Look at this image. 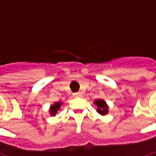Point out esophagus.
I'll return each instance as SVG.
<instances>
[{"label":"esophagus","mask_w":156,"mask_h":156,"mask_svg":"<svg viewBox=\"0 0 156 156\" xmlns=\"http://www.w3.org/2000/svg\"><path fill=\"white\" fill-rule=\"evenodd\" d=\"M73 96H74V97H81L82 94L81 93H74V94H73Z\"/></svg>","instance_id":"esophagus-1"}]
</instances>
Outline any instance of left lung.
<instances>
[{
  "label": "left lung",
  "instance_id": "obj_1",
  "mask_svg": "<svg viewBox=\"0 0 156 156\" xmlns=\"http://www.w3.org/2000/svg\"><path fill=\"white\" fill-rule=\"evenodd\" d=\"M94 104L97 105V111L99 113L100 115H105L108 113V105H106L104 100L102 99H98V100H95Z\"/></svg>",
  "mask_w": 156,
  "mask_h": 156
}]
</instances>
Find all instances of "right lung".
Instances as JSON below:
<instances>
[{"mask_svg": "<svg viewBox=\"0 0 156 156\" xmlns=\"http://www.w3.org/2000/svg\"><path fill=\"white\" fill-rule=\"evenodd\" d=\"M62 103H59V102H57L55 103L54 105L51 106V110H50V113H51V115H55L57 113H58V110L59 109V108L61 107Z\"/></svg>", "mask_w": 156, "mask_h": 156, "instance_id": "1", "label": "right lung"}]
</instances>
